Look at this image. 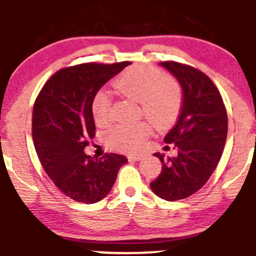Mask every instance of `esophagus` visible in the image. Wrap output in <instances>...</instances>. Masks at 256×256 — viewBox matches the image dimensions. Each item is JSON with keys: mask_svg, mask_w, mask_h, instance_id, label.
Listing matches in <instances>:
<instances>
[{"mask_svg": "<svg viewBox=\"0 0 256 256\" xmlns=\"http://www.w3.org/2000/svg\"><path fill=\"white\" fill-rule=\"evenodd\" d=\"M128 160L130 161H140V160H142V155H137V154H134V155H128Z\"/></svg>", "mask_w": 256, "mask_h": 256, "instance_id": "esophagus-1", "label": "esophagus"}]
</instances>
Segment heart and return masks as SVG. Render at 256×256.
Returning a JSON list of instances; mask_svg holds the SVG:
<instances>
[{"instance_id":"obj_1","label":"heart","mask_w":256,"mask_h":256,"mask_svg":"<svg viewBox=\"0 0 256 256\" xmlns=\"http://www.w3.org/2000/svg\"><path fill=\"white\" fill-rule=\"evenodd\" d=\"M113 90L140 104V110L156 126H166L177 118L182 104V90L178 83L150 67H134L122 73L113 83ZM110 96L100 91L92 100L91 113L100 126L110 120ZM152 126L146 122H122L112 128L106 134L112 148L126 152L140 150Z\"/></svg>"}]
</instances>
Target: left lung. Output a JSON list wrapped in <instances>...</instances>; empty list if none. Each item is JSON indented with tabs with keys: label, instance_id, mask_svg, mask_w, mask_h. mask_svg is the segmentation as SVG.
Returning <instances> with one entry per match:
<instances>
[{
	"label": "left lung",
	"instance_id": "8db88e82",
	"mask_svg": "<svg viewBox=\"0 0 256 256\" xmlns=\"http://www.w3.org/2000/svg\"><path fill=\"white\" fill-rule=\"evenodd\" d=\"M158 66L180 85L183 101L177 122L164 138L177 155L155 152L162 168L150 188L160 198L177 201L198 192L216 170L226 142L228 114L219 90L204 73L174 61Z\"/></svg>",
	"mask_w": 256,
	"mask_h": 256
}]
</instances>
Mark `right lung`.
Masks as SVG:
<instances>
[{"label":"right lung","mask_w":256,"mask_h":256,"mask_svg":"<svg viewBox=\"0 0 256 256\" xmlns=\"http://www.w3.org/2000/svg\"><path fill=\"white\" fill-rule=\"evenodd\" d=\"M130 62L83 64L60 70L44 84L32 113V138L44 171L67 198L90 204L104 198L116 183L124 155L85 154L95 137L92 100Z\"/></svg>","instance_id":"right-lung-1"}]
</instances>
